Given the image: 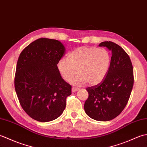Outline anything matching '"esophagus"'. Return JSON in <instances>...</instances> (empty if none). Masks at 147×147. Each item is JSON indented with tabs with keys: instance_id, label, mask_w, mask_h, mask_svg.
<instances>
[{
	"instance_id": "esophagus-1",
	"label": "esophagus",
	"mask_w": 147,
	"mask_h": 147,
	"mask_svg": "<svg viewBox=\"0 0 147 147\" xmlns=\"http://www.w3.org/2000/svg\"><path fill=\"white\" fill-rule=\"evenodd\" d=\"M78 88H74V87H73V88H72V89H71L72 92H75L78 91Z\"/></svg>"
}]
</instances>
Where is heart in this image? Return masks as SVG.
I'll use <instances>...</instances> for the list:
<instances>
[{
  "instance_id": "b5f03b06",
  "label": "heart",
  "mask_w": 147,
  "mask_h": 147,
  "mask_svg": "<svg viewBox=\"0 0 147 147\" xmlns=\"http://www.w3.org/2000/svg\"><path fill=\"white\" fill-rule=\"evenodd\" d=\"M111 64V55L105 49L80 47L70 52L67 59H59L56 64L59 74L65 81L71 80L74 85L95 86L100 83ZM77 71H76V69Z\"/></svg>"
}]
</instances>
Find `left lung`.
<instances>
[{
  "mask_svg": "<svg viewBox=\"0 0 147 147\" xmlns=\"http://www.w3.org/2000/svg\"><path fill=\"white\" fill-rule=\"evenodd\" d=\"M98 46L112 52L110 67L100 83L86 88L88 98L84 109L93 119L108 121L119 115L128 102L134 83L133 69L129 55L119 45L109 41Z\"/></svg>",
  "mask_w": 147,
  "mask_h": 147,
  "instance_id": "left-lung-1",
  "label": "left lung"
}]
</instances>
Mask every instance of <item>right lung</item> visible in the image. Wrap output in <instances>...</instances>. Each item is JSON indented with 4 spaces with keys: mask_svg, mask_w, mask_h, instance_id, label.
<instances>
[{
    "mask_svg": "<svg viewBox=\"0 0 147 147\" xmlns=\"http://www.w3.org/2000/svg\"><path fill=\"white\" fill-rule=\"evenodd\" d=\"M64 52L61 42L42 38L31 43L19 56L15 90L22 108L36 121L49 122L59 117L71 94V86L56 67Z\"/></svg>",
    "mask_w": 147,
    "mask_h": 147,
    "instance_id": "obj_1",
    "label": "right lung"
}]
</instances>
